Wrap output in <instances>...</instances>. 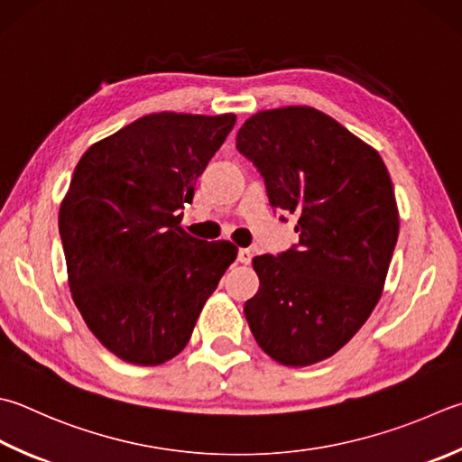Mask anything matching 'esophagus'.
<instances>
[{
	"label": "esophagus",
	"instance_id": "esophagus-1",
	"mask_svg": "<svg viewBox=\"0 0 462 462\" xmlns=\"http://www.w3.org/2000/svg\"><path fill=\"white\" fill-rule=\"evenodd\" d=\"M251 259H254V251H251V249H245V247H243V249H239V254H237V261H241V263H251Z\"/></svg>",
	"mask_w": 462,
	"mask_h": 462
}]
</instances>
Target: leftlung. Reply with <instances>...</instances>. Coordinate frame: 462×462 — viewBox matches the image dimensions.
Returning <instances> with one entry per match:
<instances>
[{"instance_id":"1","label":"left lung","mask_w":462,"mask_h":462,"mask_svg":"<svg viewBox=\"0 0 462 462\" xmlns=\"http://www.w3.org/2000/svg\"><path fill=\"white\" fill-rule=\"evenodd\" d=\"M237 151L265 180L269 203L298 215V245L259 255L245 318L261 350L285 366L334 356L370 318L398 239L393 180L380 154L310 106L245 120ZM285 221V217H282Z\"/></svg>"}]
</instances>
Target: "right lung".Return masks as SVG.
<instances>
[{
    "label": "right lung",
    "instance_id": "right-lung-1",
    "mask_svg": "<svg viewBox=\"0 0 462 462\" xmlns=\"http://www.w3.org/2000/svg\"><path fill=\"white\" fill-rule=\"evenodd\" d=\"M235 118L143 116L76 164L58 217L69 291L90 332L120 360L159 366L175 358L237 257L233 243L179 227Z\"/></svg>",
    "mask_w": 462,
    "mask_h": 462
}]
</instances>
